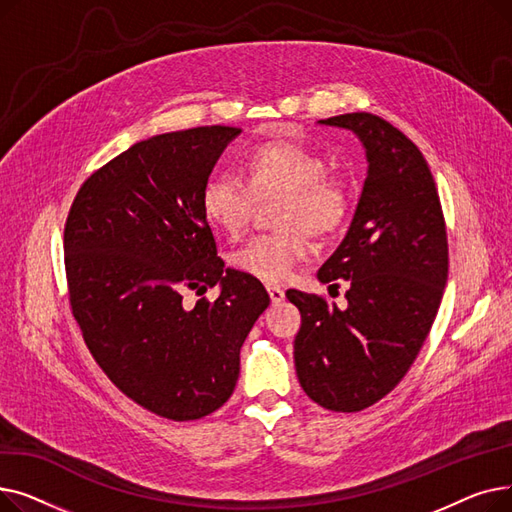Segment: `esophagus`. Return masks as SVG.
Here are the masks:
<instances>
[{"instance_id":"1","label":"esophagus","mask_w":512,"mask_h":512,"mask_svg":"<svg viewBox=\"0 0 512 512\" xmlns=\"http://www.w3.org/2000/svg\"><path fill=\"white\" fill-rule=\"evenodd\" d=\"M267 294H270V301L272 305H278L280 301H284V290L280 286H274V284H267Z\"/></svg>"}]
</instances>
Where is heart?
I'll return each instance as SVG.
<instances>
[{"instance_id":"heart-1","label":"heart","mask_w":512,"mask_h":512,"mask_svg":"<svg viewBox=\"0 0 512 512\" xmlns=\"http://www.w3.org/2000/svg\"><path fill=\"white\" fill-rule=\"evenodd\" d=\"M282 195L276 222L282 230L253 236L232 255L238 272L263 282H282L309 251L305 230L326 234L340 226L348 211V191L328 174V161L292 141L255 145L238 174L211 176L201 191L205 218L236 238L245 232L257 199Z\"/></svg>"}]
</instances>
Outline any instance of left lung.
Returning <instances> with one entry per match:
<instances>
[{"label": "left lung", "mask_w": 512, "mask_h": 512, "mask_svg": "<svg viewBox=\"0 0 512 512\" xmlns=\"http://www.w3.org/2000/svg\"><path fill=\"white\" fill-rule=\"evenodd\" d=\"M319 124L357 134L367 178L351 228L317 272L324 284L348 282V307L286 292L301 311L294 365L319 407L355 413L394 390L417 359L448 280V240L434 176L411 139L367 112Z\"/></svg>", "instance_id": "1"}]
</instances>
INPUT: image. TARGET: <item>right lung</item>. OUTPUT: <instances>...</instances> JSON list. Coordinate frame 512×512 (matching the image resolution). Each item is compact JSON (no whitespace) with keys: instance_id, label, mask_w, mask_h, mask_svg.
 Returning <instances> with one entry per match:
<instances>
[{"instance_id":"obj_1","label":"right lung","mask_w":512,"mask_h":512,"mask_svg":"<svg viewBox=\"0 0 512 512\" xmlns=\"http://www.w3.org/2000/svg\"><path fill=\"white\" fill-rule=\"evenodd\" d=\"M234 126L157 134L78 188L64 228L72 315L99 367L128 398L172 421L218 411L240 346L270 305L263 284L224 267L201 191ZM221 286L193 310L184 289Z\"/></svg>"}]
</instances>
